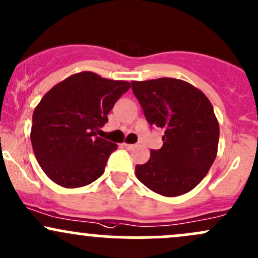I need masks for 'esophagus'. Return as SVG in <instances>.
<instances>
[{"label": "esophagus", "mask_w": 258, "mask_h": 258, "mask_svg": "<svg viewBox=\"0 0 258 258\" xmlns=\"http://www.w3.org/2000/svg\"><path fill=\"white\" fill-rule=\"evenodd\" d=\"M123 146L125 149H128V150H132V149L135 148V145H133V144H126V143H123Z\"/></svg>", "instance_id": "esophagus-1"}]
</instances>
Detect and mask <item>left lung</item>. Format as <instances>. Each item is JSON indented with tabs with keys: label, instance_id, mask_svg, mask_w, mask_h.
I'll return each instance as SVG.
<instances>
[{
	"label": "left lung",
	"instance_id": "obj_1",
	"mask_svg": "<svg viewBox=\"0 0 258 258\" xmlns=\"http://www.w3.org/2000/svg\"><path fill=\"white\" fill-rule=\"evenodd\" d=\"M132 90L148 123L165 129L162 148L135 167L138 179L165 197L189 192L217 157L219 123L212 103L193 85L170 77L132 81Z\"/></svg>",
	"mask_w": 258,
	"mask_h": 258
}]
</instances>
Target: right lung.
I'll use <instances>...</instances> for the list:
<instances>
[{
    "instance_id": "add662e5",
    "label": "right lung",
    "mask_w": 258,
    "mask_h": 258,
    "mask_svg": "<svg viewBox=\"0 0 258 258\" xmlns=\"http://www.w3.org/2000/svg\"><path fill=\"white\" fill-rule=\"evenodd\" d=\"M129 88L128 81L82 71L44 95L33 113L30 141L41 170L52 182L77 188L102 176L108 157L118 146L96 133Z\"/></svg>"
}]
</instances>
